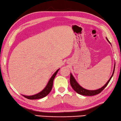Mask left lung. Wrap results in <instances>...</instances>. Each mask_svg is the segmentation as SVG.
Returning <instances> with one entry per match:
<instances>
[{
    "label": "left lung",
    "mask_w": 121,
    "mask_h": 121,
    "mask_svg": "<svg viewBox=\"0 0 121 121\" xmlns=\"http://www.w3.org/2000/svg\"><path fill=\"white\" fill-rule=\"evenodd\" d=\"M106 39L110 43L111 42H109V41L108 40L107 38H106ZM115 64L114 65V70H113V74H112V76L111 78H109V79L108 80V81L107 82V83H106L104 86L103 87H101L100 89H98L97 90H87L86 89L83 88H82L81 86H80L79 83H78L76 81V80L74 79L73 76L72 74L71 73L70 74V84L72 88L73 89V90L75 91L76 92H77L78 94H79L80 95H83V96H94V95H96L100 93L106 87V86H107V84H108V83L110 81V80H111L112 77L114 74V71H115Z\"/></svg>",
    "instance_id": "obj_1"
}]
</instances>
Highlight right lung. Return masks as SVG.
I'll list each match as a JSON object with an SVG mask.
<instances>
[{
    "label": "right lung",
    "instance_id": "1",
    "mask_svg": "<svg viewBox=\"0 0 121 121\" xmlns=\"http://www.w3.org/2000/svg\"><path fill=\"white\" fill-rule=\"evenodd\" d=\"M59 69H57V70L54 73V74L52 75V77H51L50 80H49L48 83L47 84V86H46V87L44 88L43 90H42L41 92H40L39 93H38L37 94L32 95V96H25V95H22L23 96H24L25 98H26L27 99H40V98H42L43 97H46V96L49 94V92L51 91L52 90V85H53V81L55 79V77L57 74V72L59 71Z\"/></svg>",
    "mask_w": 121,
    "mask_h": 121
}]
</instances>
